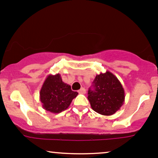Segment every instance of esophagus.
<instances>
[{
    "label": "esophagus",
    "instance_id": "1",
    "mask_svg": "<svg viewBox=\"0 0 158 158\" xmlns=\"http://www.w3.org/2000/svg\"><path fill=\"white\" fill-rule=\"evenodd\" d=\"M78 92H79V94H85V93H86V90H85L84 88H81V89L79 90V91H78Z\"/></svg>",
    "mask_w": 158,
    "mask_h": 158
}]
</instances>
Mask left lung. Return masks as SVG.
Masks as SVG:
<instances>
[{"label": "left lung", "mask_w": 158, "mask_h": 158, "mask_svg": "<svg viewBox=\"0 0 158 158\" xmlns=\"http://www.w3.org/2000/svg\"><path fill=\"white\" fill-rule=\"evenodd\" d=\"M88 99L94 111L105 116L115 114L125 102V91L117 77L109 71L96 76Z\"/></svg>", "instance_id": "1"}]
</instances>
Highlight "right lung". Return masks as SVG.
Masks as SVG:
<instances>
[{
	"mask_svg": "<svg viewBox=\"0 0 158 158\" xmlns=\"http://www.w3.org/2000/svg\"><path fill=\"white\" fill-rule=\"evenodd\" d=\"M40 101L44 109L53 114H59L70 106L78 93L73 91L61 79L59 73L47 77L40 90Z\"/></svg>",
	"mask_w": 158,
	"mask_h": 158,
	"instance_id": "right-lung-1",
	"label": "right lung"
}]
</instances>
